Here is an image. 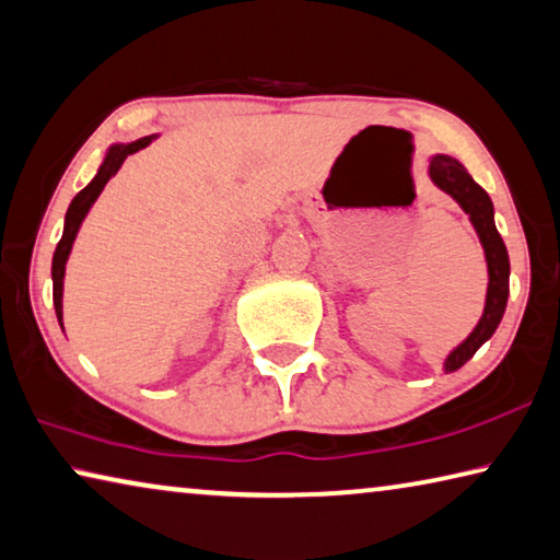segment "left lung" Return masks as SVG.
Returning a JSON list of instances; mask_svg holds the SVG:
<instances>
[{
	"label": "left lung",
	"mask_w": 560,
	"mask_h": 560,
	"mask_svg": "<svg viewBox=\"0 0 560 560\" xmlns=\"http://www.w3.org/2000/svg\"><path fill=\"white\" fill-rule=\"evenodd\" d=\"M429 174L433 184L451 194L460 209L471 217V224L476 226L478 238H481L483 252H486V264H488V294H486V308L478 326L471 331V336L448 353L446 359V374L464 366V363L474 357V353L481 349V343L491 339L495 328H499L503 312H505V301H509V252H505V244L499 234V229L493 224V203L491 197L478 186L471 174L466 172L464 164L456 162L454 156L446 154H436L431 159Z\"/></svg>",
	"instance_id": "obj_1"
}]
</instances>
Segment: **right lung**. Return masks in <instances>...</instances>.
Segmentation results:
<instances>
[{"label": "right lung", "mask_w": 560, "mask_h": 560, "mask_svg": "<svg viewBox=\"0 0 560 560\" xmlns=\"http://www.w3.org/2000/svg\"><path fill=\"white\" fill-rule=\"evenodd\" d=\"M152 139L154 137H144V139L131 141V144H114L109 149V154H106L104 164L100 166V172H96L94 179L89 182L84 189L77 194V197L72 199V203H69L67 217H65V234H61L59 244H57V252H55V259H51V281H55V308H57L59 324H61V289H65V264L69 259V252H72V244H74V238H77L79 226H82V221L86 217V211L92 209V203L102 194L104 184L109 182L112 176L119 172V166L124 164V159H127L129 154L139 152V149H144Z\"/></svg>", "instance_id": "obj_1"}]
</instances>
